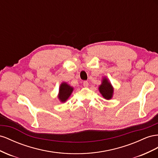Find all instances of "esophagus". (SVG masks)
<instances>
[{"label": "esophagus", "mask_w": 158, "mask_h": 158, "mask_svg": "<svg viewBox=\"0 0 158 158\" xmlns=\"http://www.w3.org/2000/svg\"><path fill=\"white\" fill-rule=\"evenodd\" d=\"M83 86L85 87H87L89 86V83L88 81H83Z\"/></svg>", "instance_id": "obj_1"}]
</instances>
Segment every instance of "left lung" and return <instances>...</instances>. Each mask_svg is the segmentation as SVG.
I'll list each match as a JSON object with an SVG mask.
<instances>
[{"label": "left lung", "mask_w": 158, "mask_h": 158, "mask_svg": "<svg viewBox=\"0 0 158 158\" xmlns=\"http://www.w3.org/2000/svg\"><path fill=\"white\" fill-rule=\"evenodd\" d=\"M98 90L102 96L106 100H109V99L112 98V95H113L114 89L112 87L111 83L106 77L102 79V83L99 86Z\"/></svg>", "instance_id": "1"}]
</instances>
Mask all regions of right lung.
<instances>
[{
    "label": "right lung",
    "instance_id": "right-lung-1",
    "mask_svg": "<svg viewBox=\"0 0 158 158\" xmlns=\"http://www.w3.org/2000/svg\"><path fill=\"white\" fill-rule=\"evenodd\" d=\"M73 91V88L71 87L69 85L65 82L62 83L60 85L59 89V94H58V98L62 102H65L67 99L69 98L72 92Z\"/></svg>",
    "mask_w": 158,
    "mask_h": 158
}]
</instances>
